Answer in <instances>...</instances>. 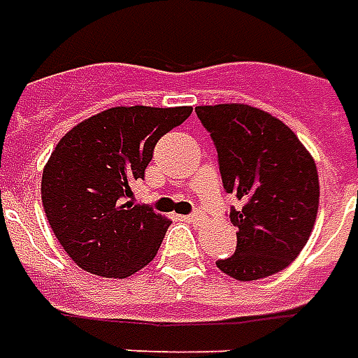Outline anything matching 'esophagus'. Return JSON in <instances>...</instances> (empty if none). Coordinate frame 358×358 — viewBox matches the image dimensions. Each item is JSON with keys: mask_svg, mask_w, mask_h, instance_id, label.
Instances as JSON below:
<instances>
[{"mask_svg": "<svg viewBox=\"0 0 358 358\" xmlns=\"http://www.w3.org/2000/svg\"><path fill=\"white\" fill-rule=\"evenodd\" d=\"M202 214H198V212H196V214H192V216H188V220H190L192 224H200V222H202Z\"/></svg>", "mask_w": 358, "mask_h": 358, "instance_id": "1", "label": "esophagus"}]
</instances>
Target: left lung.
Masks as SVG:
<instances>
[{
    "label": "left lung",
    "instance_id": "8db88e82",
    "mask_svg": "<svg viewBox=\"0 0 358 358\" xmlns=\"http://www.w3.org/2000/svg\"><path fill=\"white\" fill-rule=\"evenodd\" d=\"M216 144L228 194L243 202L229 217L238 248L216 265L238 281L278 273L301 253L319 210L313 156L279 118L241 103L196 106Z\"/></svg>",
    "mask_w": 358,
    "mask_h": 358
}]
</instances>
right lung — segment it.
Here are the masks:
<instances>
[{
  "label": "right lung",
  "instance_id": "right-lung-1",
  "mask_svg": "<svg viewBox=\"0 0 358 358\" xmlns=\"http://www.w3.org/2000/svg\"><path fill=\"white\" fill-rule=\"evenodd\" d=\"M190 115L192 106H113L57 142L41 200L55 238L80 269L124 279L155 259L170 220L124 198L130 182L144 178L160 136Z\"/></svg>",
  "mask_w": 358,
  "mask_h": 358
}]
</instances>
